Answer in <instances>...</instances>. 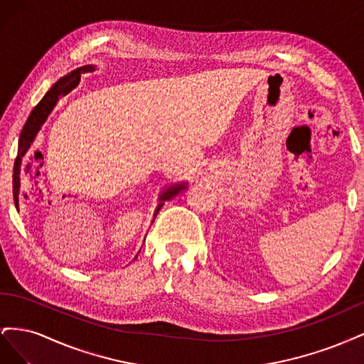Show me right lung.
<instances>
[{
	"instance_id": "obj_1",
	"label": "right lung",
	"mask_w": 364,
	"mask_h": 364,
	"mask_svg": "<svg viewBox=\"0 0 364 364\" xmlns=\"http://www.w3.org/2000/svg\"><path fill=\"white\" fill-rule=\"evenodd\" d=\"M95 71V65H85V67L80 68H75L74 71L68 73L67 75L60 77V79L54 83L50 90L47 91V94L42 97V100L35 106V109L30 112L24 129L21 132L19 135V142H18V156L15 161V168H14V197H15V203L18 206V196H19V188H21V179H19V174H21V164H23V158L26 156V153L30 150L33 141H35L36 135L39 134V130L42 127V124L46 123L48 115L53 112L54 106L58 105L59 98L65 94H68L71 90L79 85L80 80V74L83 73H92ZM186 185L188 182H179V183H173L170 185L167 190H164L159 196L158 199V206L155 209V217L158 215L159 209L164 206V203L173 199L174 196H178L182 190L186 188ZM138 257V255H136Z\"/></svg>"
}]
</instances>
